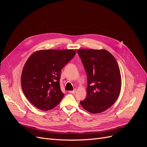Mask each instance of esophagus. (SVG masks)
Returning a JSON list of instances; mask_svg holds the SVG:
<instances>
[{
    "label": "esophagus",
    "instance_id": "1",
    "mask_svg": "<svg viewBox=\"0 0 147 147\" xmlns=\"http://www.w3.org/2000/svg\"><path fill=\"white\" fill-rule=\"evenodd\" d=\"M76 92V89H74V90H70V91H69V93H70V94H75Z\"/></svg>",
    "mask_w": 147,
    "mask_h": 147
}]
</instances>
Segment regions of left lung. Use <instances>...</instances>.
Returning a JSON list of instances; mask_svg holds the SVG:
<instances>
[{
    "label": "left lung",
    "instance_id": "obj_1",
    "mask_svg": "<svg viewBox=\"0 0 147 147\" xmlns=\"http://www.w3.org/2000/svg\"><path fill=\"white\" fill-rule=\"evenodd\" d=\"M87 73V95L80 101L83 109L92 114L110 108L119 96L121 78L117 62L105 49L78 50Z\"/></svg>",
    "mask_w": 147,
    "mask_h": 147
}]
</instances>
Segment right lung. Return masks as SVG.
<instances>
[{
    "label": "right lung",
    "mask_w": 147,
    "mask_h": 147,
    "mask_svg": "<svg viewBox=\"0 0 147 147\" xmlns=\"http://www.w3.org/2000/svg\"><path fill=\"white\" fill-rule=\"evenodd\" d=\"M76 53V49H44L28 58L21 74V87L27 99L38 109L50 110L63 98L61 71Z\"/></svg>",
    "instance_id": "right-lung-1"
}]
</instances>
